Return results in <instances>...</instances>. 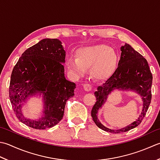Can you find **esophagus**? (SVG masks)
I'll list each match as a JSON object with an SVG mask.
<instances>
[{
  "label": "esophagus",
  "instance_id": "obj_1",
  "mask_svg": "<svg viewBox=\"0 0 160 160\" xmlns=\"http://www.w3.org/2000/svg\"><path fill=\"white\" fill-rule=\"evenodd\" d=\"M92 84H90L89 83H86L84 84V89L85 91H87V92H89V91H91V89H92Z\"/></svg>",
  "mask_w": 160,
  "mask_h": 160
}]
</instances>
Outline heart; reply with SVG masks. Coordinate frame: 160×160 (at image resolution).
<instances>
[{
	"instance_id": "heart-1",
	"label": "heart",
	"mask_w": 160,
	"mask_h": 160,
	"mask_svg": "<svg viewBox=\"0 0 160 160\" xmlns=\"http://www.w3.org/2000/svg\"><path fill=\"white\" fill-rule=\"evenodd\" d=\"M118 63L114 50L105 44L83 47L77 50L76 59L68 58L67 67L76 76H81L90 68V73L96 80H105L114 73Z\"/></svg>"
}]
</instances>
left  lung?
Listing matches in <instances>:
<instances>
[{"instance_id": "8db88e82", "label": "left lung", "mask_w": 160, "mask_h": 160, "mask_svg": "<svg viewBox=\"0 0 160 160\" xmlns=\"http://www.w3.org/2000/svg\"><path fill=\"white\" fill-rule=\"evenodd\" d=\"M121 59L118 67L101 85L97 88L94 94L96 102L92 109V117L96 125L101 130L109 132L118 134L128 132L138 126L146 116L151 102V87L152 75L146 59L138 52L126 43L121 48ZM114 89L134 90L142 96L144 105L140 117L132 124L119 130H112L105 127L97 118V113L107 99V97Z\"/></svg>"}]
</instances>
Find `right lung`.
<instances>
[{
  "label": "right lung",
  "mask_w": 160,
  "mask_h": 160,
  "mask_svg": "<svg viewBox=\"0 0 160 160\" xmlns=\"http://www.w3.org/2000/svg\"><path fill=\"white\" fill-rule=\"evenodd\" d=\"M65 51L58 39H44L28 48L12 70L9 97L15 115L26 126L44 130L57 125L63 118L68 99L74 96L76 84L64 76ZM42 92L45 117L39 121L25 118L21 111L27 97Z\"/></svg>",
  "instance_id": "1"
}]
</instances>
